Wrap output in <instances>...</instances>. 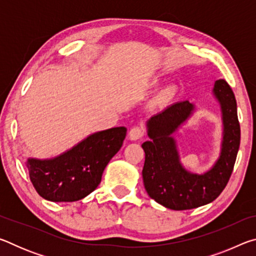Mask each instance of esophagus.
I'll use <instances>...</instances> for the list:
<instances>
[{
  "label": "esophagus",
  "mask_w": 256,
  "mask_h": 256,
  "mask_svg": "<svg viewBox=\"0 0 256 256\" xmlns=\"http://www.w3.org/2000/svg\"><path fill=\"white\" fill-rule=\"evenodd\" d=\"M144 136V131L141 126H134L130 130V132H128V138H130V140H132V141H136Z\"/></svg>",
  "instance_id": "34e87169"
}]
</instances>
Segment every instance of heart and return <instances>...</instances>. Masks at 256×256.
I'll return each instance as SVG.
<instances>
[{"mask_svg":"<svg viewBox=\"0 0 256 256\" xmlns=\"http://www.w3.org/2000/svg\"><path fill=\"white\" fill-rule=\"evenodd\" d=\"M172 97V90L170 88L164 89L162 92H160L159 94L156 98V102L157 104H164L167 102Z\"/></svg>","mask_w":256,"mask_h":256,"instance_id":"heart-1","label":"heart"}]
</instances>
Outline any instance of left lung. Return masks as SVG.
<instances>
[{
    "mask_svg": "<svg viewBox=\"0 0 256 256\" xmlns=\"http://www.w3.org/2000/svg\"><path fill=\"white\" fill-rule=\"evenodd\" d=\"M212 92L222 108V142L218 160L203 174L185 170L172 136L192 116L193 104L176 102L146 122L150 140L142 144L146 154L144 184L149 196L168 209L188 210L208 204L220 196L230 178L240 142L237 104L232 88L222 79L214 82Z\"/></svg>",
    "mask_w": 256,
    "mask_h": 256,
    "instance_id": "left-lung-1",
    "label": "left lung"
}]
</instances>
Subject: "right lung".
<instances>
[{"label":"right lung","mask_w":256,"mask_h":256,"mask_svg":"<svg viewBox=\"0 0 256 256\" xmlns=\"http://www.w3.org/2000/svg\"><path fill=\"white\" fill-rule=\"evenodd\" d=\"M126 136V128L96 132L72 149L52 159L27 160L30 180L45 200L73 202L97 188L104 170L118 152Z\"/></svg>","instance_id":"obj_1"}]
</instances>
